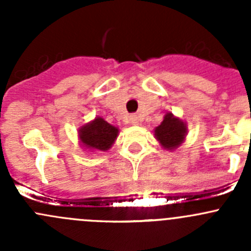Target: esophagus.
<instances>
[{"label":"esophagus","mask_w":251,"mask_h":251,"mask_svg":"<svg viewBox=\"0 0 251 251\" xmlns=\"http://www.w3.org/2000/svg\"><path fill=\"white\" fill-rule=\"evenodd\" d=\"M128 121H130L131 125L136 126V125H138V124H140L141 120H140V118H138L137 115H131L130 119H128Z\"/></svg>","instance_id":"1"}]
</instances>
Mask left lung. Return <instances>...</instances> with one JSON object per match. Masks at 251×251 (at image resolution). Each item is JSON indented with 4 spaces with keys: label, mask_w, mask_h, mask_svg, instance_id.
I'll return each mask as SVG.
<instances>
[{
    "label": "left lung",
    "mask_w": 251,
    "mask_h": 251,
    "mask_svg": "<svg viewBox=\"0 0 251 251\" xmlns=\"http://www.w3.org/2000/svg\"><path fill=\"white\" fill-rule=\"evenodd\" d=\"M187 136V124L175 116L171 111L164 115L163 121L154 128V137L166 151H173L178 148Z\"/></svg>",
    "instance_id": "1"
}]
</instances>
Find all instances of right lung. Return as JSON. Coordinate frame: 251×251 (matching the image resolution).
Here are the masks:
<instances>
[{
	"instance_id": "add662e5",
	"label": "right lung",
	"mask_w": 251,
	"mask_h": 251,
	"mask_svg": "<svg viewBox=\"0 0 251 251\" xmlns=\"http://www.w3.org/2000/svg\"><path fill=\"white\" fill-rule=\"evenodd\" d=\"M81 147L90 151H107L111 148L119 136V128L110 125L100 116L85 124L77 130Z\"/></svg>"
}]
</instances>
